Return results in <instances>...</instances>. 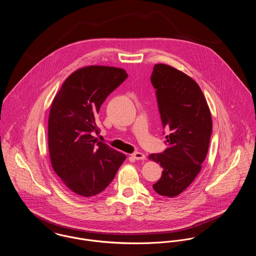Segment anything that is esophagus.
<instances>
[{"mask_svg":"<svg viewBox=\"0 0 256 256\" xmlns=\"http://www.w3.org/2000/svg\"><path fill=\"white\" fill-rule=\"evenodd\" d=\"M132 157L136 160H144L145 159V155L142 153V152H134L132 154Z\"/></svg>","mask_w":256,"mask_h":256,"instance_id":"esophagus-1","label":"esophagus"}]
</instances>
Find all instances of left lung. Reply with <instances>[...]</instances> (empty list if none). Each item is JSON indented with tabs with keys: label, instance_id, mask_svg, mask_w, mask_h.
Returning <instances> with one entry per match:
<instances>
[{
	"label": "left lung",
	"instance_id": "obj_1",
	"mask_svg": "<svg viewBox=\"0 0 256 256\" xmlns=\"http://www.w3.org/2000/svg\"><path fill=\"white\" fill-rule=\"evenodd\" d=\"M150 80L163 128L169 130L165 142L169 147L149 155L163 168L153 190L172 198L180 194L201 170L212 134V118L198 84L182 72L158 64Z\"/></svg>",
	"mask_w": 256,
	"mask_h": 256
}]
</instances>
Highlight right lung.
<instances>
[{"label": "right lung", "instance_id": "obj_1", "mask_svg": "<svg viewBox=\"0 0 256 256\" xmlns=\"http://www.w3.org/2000/svg\"><path fill=\"white\" fill-rule=\"evenodd\" d=\"M128 74L114 66H90L72 72L55 96L48 122L52 167L74 194L89 198L103 192L126 155L97 142L96 116L106 98Z\"/></svg>", "mask_w": 256, "mask_h": 256}]
</instances>
